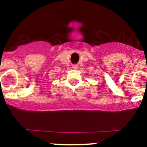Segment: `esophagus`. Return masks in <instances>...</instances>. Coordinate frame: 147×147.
<instances>
[{
	"mask_svg": "<svg viewBox=\"0 0 147 147\" xmlns=\"http://www.w3.org/2000/svg\"><path fill=\"white\" fill-rule=\"evenodd\" d=\"M73 68H74V69H77L78 65H73Z\"/></svg>",
	"mask_w": 147,
	"mask_h": 147,
	"instance_id": "34e87169",
	"label": "esophagus"
}]
</instances>
